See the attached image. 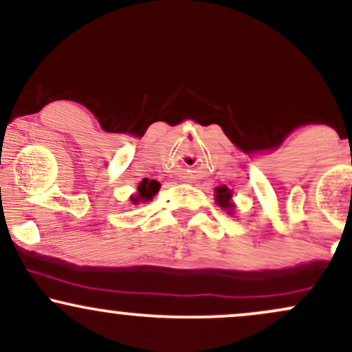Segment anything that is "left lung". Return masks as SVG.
Returning a JSON list of instances; mask_svg holds the SVG:
<instances>
[{"mask_svg": "<svg viewBox=\"0 0 352 352\" xmlns=\"http://www.w3.org/2000/svg\"><path fill=\"white\" fill-rule=\"evenodd\" d=\"M215 192H217L215 200L221 208H232L233 207V205L230 204V199H232V192H230V190L225 187V185H221V187H217Z\"/></svg>", "mask_w": 352, "mask_h": 352, "instance_id": "obj_1", "label": "left lung"}]
</instances>
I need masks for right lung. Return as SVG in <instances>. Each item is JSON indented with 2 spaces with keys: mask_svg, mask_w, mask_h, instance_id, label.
<instances>
[{
  "mask_svg": "<svg viewBox=\"0 0 352 352\" xmlns=\"http://www.w3.org/2000/svg\"><path fill=\"white\" fill-rule=\"evenodd\" d=\"M159 188H160V184L157 180L144 179L139 184V187H137L139 193H137L135 197H132V204H139V201L152 200V197L155 195L157 192H159Z\"/></svg>",
  "mask_w": 352,
  "mask_h": 352,
  "instance_id": "right-lung-1",
  "label": "right lung"
}]
</instances>
